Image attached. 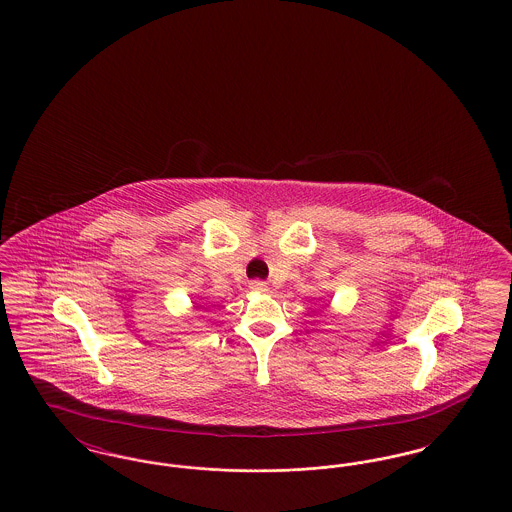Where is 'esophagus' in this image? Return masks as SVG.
<instances>
[{
    "label": "esophagus",
    "instance_id": "obj_1",
    "mask_svg": "<svg viewBox=\"0 0 512 512\" xmlns=\"http://www.w3.org/2000/svg\"><path fill=\"white\" fill-rule=\"evenodd\" d=\"M249 288L253 290V292H267V282H263V280H253L251 284H249Z\"/></svg>",
    "mask_w": 512,
    "mask_h": 512
}]
</instances>
